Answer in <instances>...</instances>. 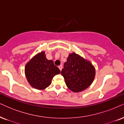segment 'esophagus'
Segmentation results:
<instances>
[{
  "label": "esophagus",
  "instance_id": "obj_1",
  "mask_svg": "<svg viewBox=\"0 0 124 124\" xmlns=\"http://www.w3.org/2000/svg\"><path fill=\"white\" fill-rule=\"evenodd\" d=\"M58 67H59V68L60 69V71H62V65H59V66Z\"/></svg>",
  "mask_w": 124,
  "mask_h": 124
}]
</instances>
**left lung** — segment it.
I'll list each match as a JSON object with an SVG mask.
<instances>
[{
	"mask_svg": "<svg viewBox=\"0 0 124 124\" xmlns=\"http://www.w3.org/2000/svg\"><path fill=\"white\" fill-rule=\"evenodd\" d=\"M62 75L67 87L74 93L85 90L92 84L95 68L91 62L75 52L70 53L65 62Z\"/></svg>",
	"mask_w": 124,
	"mask_h": 124,
	"instance_id": "left-lung-1",
	"label": "left lung"
}]
</instances>
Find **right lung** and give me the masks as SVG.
<instances>
[{
  "mask_svg": "<svg viewBox=\"0 0 124 124\" xmlns=\"http://www.w3.org/2000/svg\"><path fill=\"white\" fill-rule=\"evenodd\" d=\"M60 72L52 60L46 59L44 51L34 55L25 67V74L28 83L32 87L39 90L49 86L53 76Z\"/></svg>",
  "mask_w": 124,
  "mask_h": 124,
  "instance_id": "add662e5",
  "label": "right lung"
}]
</instances>
